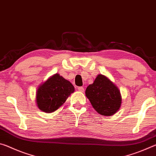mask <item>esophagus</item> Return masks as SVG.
Listing matches in <instances>:
<instances>
[{
	"label": "esophagus",
	"mask_w": 156,
	"mask_h": 156,
	"mask_svg": "<svg viewBox=\"0 0 156 156\" xmlns=\"http://www.w3.org/2000/svg\"><path fill=\"white\" fill-rule=\"evenodd\" d=\"M78 89V91H80V92H84V90L83 87H79Z\"/></svg>",
	"instance_id": "obj_1"
}]
</instances>
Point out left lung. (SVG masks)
<instances>
[{"label": "left lung", "instance_id": "8db88e82", "mask_svg": "<svg viewBox=\"0 0 156 156\" xmlns=\"http://www.w3.org/2000/svg\"><path fill=\"white\" fill-rule=\"evenodd\" d=\"M85 95L92 107L100 115L112 116L118 112L122 96L118 87L109 78L98 74L87 87Z\"/></svg>", "mask_w": 156, "mask_h": 156}]
</instances>
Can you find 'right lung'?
<instances>
[{
    "mask_svg": "<svg viewBox=\"0 0 156 156\" xmlns=\"http://www.w3.org/2000/svg\"><path fill=\"white\" fill-rule=\"evenodd\" d=\"M75 91L74 87L58 73L40 84L36 91V102L39 109L47 113L58 109Z\"/></svg>",
    "mask_w": 156,
    "mask_h": 156,
    "instance_id": "right-lung-1",
    "label": "right lung"
}]
</instances>
